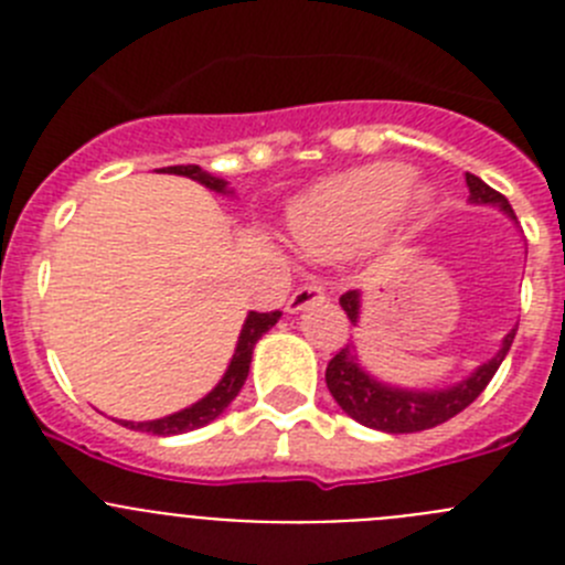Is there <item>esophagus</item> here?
<instances>
[{
    "instance_id": "esophagus-1",
    "label": "esophagus",
    "mask_w": 565,
    "mask_h": 565,
    "mask_svg": "<svg viewBox=\"0 0 565 565\" xmlns=\"http://www.w3.org/2000/svg\"><path fill=\"white\" fill-rule=\"evenodd\" d=\"M319 299H326V288L319 286V282H306V286H299L297 291L288 297L286 302V311L288 313H297L302 311V308L313 306V302H319Z\"/></svg>"
}]
</instances>
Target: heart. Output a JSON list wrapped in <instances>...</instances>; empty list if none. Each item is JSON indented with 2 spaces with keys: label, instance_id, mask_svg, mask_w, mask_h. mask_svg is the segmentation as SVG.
<instances>
[{
  "label": "heart",
  "instance_id": "1",
  "mask_svg": "<svg viewBox=\"0 0 565 565\" xmlns=\"http://www.w3.org/2000/svg\"><path fill=\"white\" fill-rule=\"evenodd\" d=\"M416 172L404 163H371L319 186L291 214L294 237L308 254L331 257L373 237L402 203H411L418 217L430 194L411 192ZM412 198L407 199L406 194Z\"/></svg>",
  "mask_w": 565,
  "mask_h": 565
}]
</instances>
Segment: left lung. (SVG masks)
I'll use <instances>...</instances> for the list:
<instances>
[{
  "label": "left lung",
  "instance_id": "1",
  "mask_svg": "<svg viewBox=\"0 0 565 565\" xmlns=\"http://www.w3.org/2000/svg\"><path fill=\"white\" fill-rule=\"evenodd\" d=\"M467 186H469V201L472 203H492L501 209L509 221H515V212L509 206V201L501 192L467 172ZM339 306L344 308L348 319L353 326L359 322V291H348L339 297ZM518 328L503 337L501 351L489 362L478 364L476 371L469 373L463 382L452 384V387H436V391H407V387H396V384H384L373 379L371 373L364 371L359 364L356 344H344L342 351L328 362L326 367V382L331 396L337 404L351 418H356L364 427L382 433H418L430 430L438 424L450 422L452 416L469 407L483 393L495 371L501 367L503 356L512 348Z\"/></svg>",
  "mask_w": 565,
  "mask_h": 565
}]
</instances>
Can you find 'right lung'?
<instances>
[{"mask_svg": "<svg viewBox=\"0 0 565 565\" xmlns=\"http://www.w3.org/2000/svg\"><path fill=\"white\" fill-rule=\"evenodd\" d=\"M161 172L192 178V181L203 183V186L212 189V192H221V194L228 192L226 189L228 183L223 181V178H214V174L203 172V169L194 167V163H186V167H167V169H161ZM279 317H282L279 311H268V313L252 311L248 313L246 322H243V331H239L237 348H234V356H232V362H228L226 373H223V379L217 382V387H214L209 396H203L201 402H194L192 407L172 413V416L152 418V422H121L124 427H129V430H138V433H152V436H181V433L198 430V427H203V424L214 422V418L221 416L228 404L234 402V396L239 393V387L246 384L248 367H252L254 344H257V339L263 337L268 328L277 326Z\"/></svg>", "mask_w": 565, "mask_h": 565, "instance_id": "right-lung-1", "label": "right lung"}]
</instances>
